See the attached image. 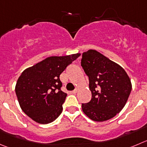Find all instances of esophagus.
Instances as JSON below:
<instances>
[{"label":"esophagus","instance_id":"1","mask_svg":"<svg viewBox=\"0 0 147 147\" xmlns=\"http://www.w3.org/2000/svg\"><path fill=\"white\" fill-rule=\"evenodd\" d=\"M78 89H75V90H72V91L71 93H72V94H76L77 92H78Z\"/></svg>","mask_w":147,"mask_h":147}]
</instances>
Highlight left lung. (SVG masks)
Instances as JSON below:
<instances>
[{"instance_id":"obj_1","label":"left lung","mask_w":147,"mask_h":147,"mask_svg":"<svg viewBox=\"0 0 147 147\" xmlns=\"http://www.w3.org/2000/svg\"><path fill=\"white\" fill-rule=\"evenodd\" d=\"M81 66L88 76L92 98L82 104L90 120L104 122L112 118L125 105L132 89L131 79L121 66L93 49L83 53Z\"/></svg>"}]
</instances>
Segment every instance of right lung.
<instances>
[{"mask_svg": "<svg viewBox=\"0 0 147 147\" xmlns=\"http://www.w3.org/2000/svg\"><path fill=\"white\" fill-rule=\"evenodd\" d=\"M80 53L49 57L28 67L18 78L15 92L22 110L40 124L54 121L62 112L67 94L59 76Z\"/></svg>", "mask_w": 147, "mask_h": 147, "instance_id": "add662e5", "label": "right lung"}]
</instances>
